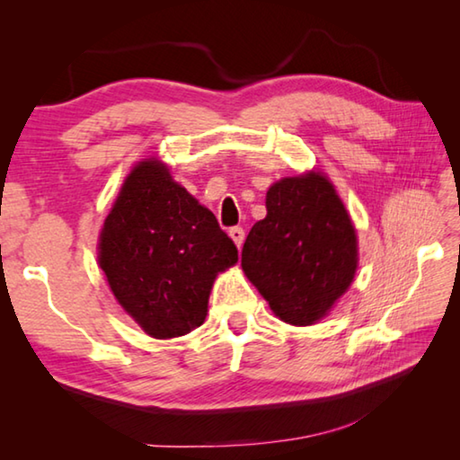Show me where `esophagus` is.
Returning a JSON list of instances; mask_svg holds the SVG:
<instances>
[{"label": "esophagus", "instance_id": "34e87169", "mask_svg": "<svg viewBox=\"0 0 460 460\" xmlns=\"http://www.w3.org/2000/svg\"><path fill=\"white\" fill-rule=\"evenodd\" d=\"M229 237L233 239V243H235L241 249V245H243V241H245V231L241 229V227H231L229 229Z\"/></svg>", "mask_w": 460, "mask_h": 460}]
</instances>
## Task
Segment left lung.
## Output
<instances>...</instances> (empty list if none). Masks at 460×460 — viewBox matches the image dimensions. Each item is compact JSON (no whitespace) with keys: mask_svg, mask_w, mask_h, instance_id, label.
<instances>
[{"mask_svg":"<svg viewBox=\"0 0 460 460\" xmlns=\"http://www.w3.org/2000/svg\"><path fill=\"white\" fill-rule=\"evenodd\" d=\"M266 219L249 231L241 268L279 321L308 326L329 313L357 271V233L321 172L270 186Z\"/></svg>","mask_w":460,"mask_h":460,"instance_id":"obj_1","label":"left lung"}]
</instances>
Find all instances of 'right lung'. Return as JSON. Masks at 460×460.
Wrapping results in <instances>:
<instances>
[{
	"label": "right lung",
	"mask_w": 460,
	"mask_h": 460,
	"mask_svg": "<svg viewBox=\"0 0 460 460\" xmlns=\"http://www.w3.org/2000/svg\"><path fill=\"white\" fill-rule=\"evenodd\" d=\"M235 263V243L166 164L134 166L101 229L99 266L150 337H182L205 323L217 274Z\"/></svg>",
	"instance_id": "add662e5"
}]
</instances>
